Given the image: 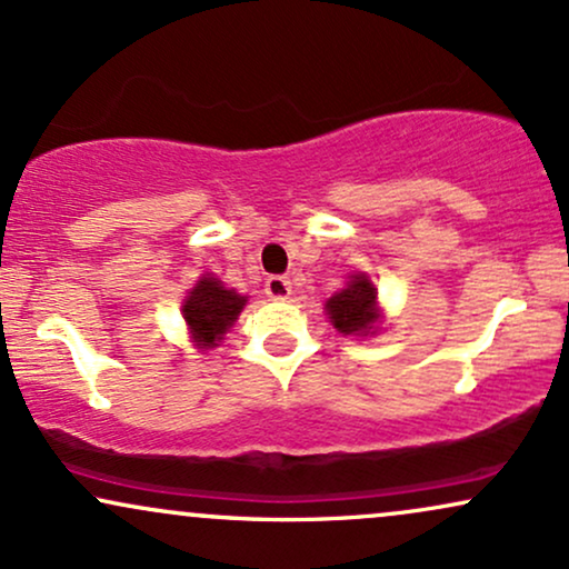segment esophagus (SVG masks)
<instances>
[{"label": "esophagus", "mask_w": 569, "mask_h": 569, "mask_svg": "<svg viewBox=\"0 0 569 569\" xmlns=\"http://www.w3.org/2000/svg\"><path fill=\"white\" fill-rule=\"evenodd\" d=\"M264 291H267V297H270V299H289V293H291V280L283 278V276L267 278Z\"/></svg>", "instance_id": "1"}]
</instances>
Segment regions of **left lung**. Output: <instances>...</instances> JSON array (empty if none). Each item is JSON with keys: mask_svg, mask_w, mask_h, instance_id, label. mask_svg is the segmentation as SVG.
<instances>
[{"mask_svg": "<svg viewBox=\"0 0 569 569\" xmlns=\"http://www.w3.org/2000/svg\"><path fill=\"white\" fill-rule=\"evenodd\" d=\"M326 310L339 335H369L377 321V289L367 276H352L350 283L326 302Z\"/></svg>", "mask_w": 569, "mask_h": 569, "instance_id": "8db88e82", "label": "left lung"}]
</instances>
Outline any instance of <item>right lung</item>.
Instances as JSON below:
<instances>
[{"mask_svg": "<svg viewBox=\"0 0 569 569\" xmlns=\"http://www.w3.org/2000/svg\"><path fill=\"white\" fill-rule=\"evenodd\" d=\"M246 297L221 286L217 278H202L184 302L187 326L192 329L194 342L200 348H217L221 335L234 323L238 312L243 310Z\"/></svg>", "mask_w": 569, "mask_h": 569, "instance_id": "obj_1", "label": "right lung"}]
</instances>
